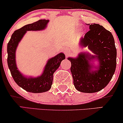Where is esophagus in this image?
Here are the masks:
<instances>
[{"label":"esophagus","instance_id":"1","mask_svg":"<svg viewBox=\"0 0 123 123\" xmlns=\"http://www.w3.org/2000/svg\"><path fill=\"white\" fill-rule=\"evenodd\" d=\"M64 51H65V53H66V54H68V52H69V50H68V49H65L64 50Z\"/></svg>","mask_w":123,"mask_h":123}]
</instances>
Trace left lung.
I'll list each match as a JSON object with an SVG mask.
<instances>
[{
    "mask_svg": "<svg viewBox=\"0 0 123 123\" xmlns=\"http://www.w3.org/2000/svg\"><path fill=\"white\" fill-rule=\"evenodd\" d=\"M90 30L81 38L80 44L94 54L81 52L69 58L74 87L82 93H96L105 88L112 79L116 66V49L112 34L97 24H89ZM98 60V65L91 62Z\"/></svg>",
    "mask_w": 123,
    "mask_h": 123,
    "instance_id": "1",
    "label": "left lung"
}]
</instances>
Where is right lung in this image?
<instances>
[{
  "instance_id": "1",
  "label": "right lung",
  "mask_w": 123,
  "mask_h": 123,
  "mask_svg": "<svg viewBox=\"0 0 123 123\" xmlns=\"http://www.w3.org/2000/svg\"><path fill=\"white\" fill-rule=\"evenodd\" d=\"M49 22V20H39L16 30L12 34L7 44V63L11 75L19 86L30 93H43L50 90L52 84L54 73L59 67L62 61L65 58L64 54L61 52L48 60L42 74L37 77H25L17 69L16 51L18 43L27 31L43 30Z\"/></svg>"
}]
</instances>
